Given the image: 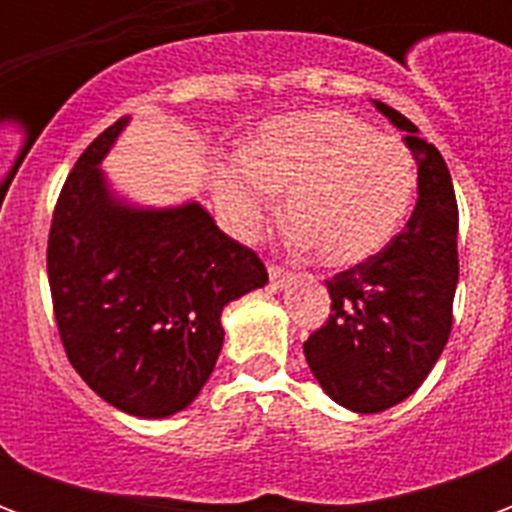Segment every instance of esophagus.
<instances>
[{
	"label": "esophagus",
	"mask_w": 512,
	"mask_h": 512,
	"mask_svg": "<svg viewBox=\"0 0 512 512\" xmlns=\"http://www.w3.org/2000/svg\"><path fill=\"white\" fill-rule=\"evenodd\" d=\"M288 271L282 266H268V282H271V288H282L285 282H288Z\"/></svg>",
	"instance_id": "1"
}]
</instances>
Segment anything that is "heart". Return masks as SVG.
I'll return each instance as SVG.
<instances>
[{"mask_svg": "<svg viewBox=\"0 0 512 512\" xmlns=\"http://www.w3.org/2000/svg\"><path fill=\"white\" fill-rule=\"evenodd\" d=\"M213 189L224 219L244 238L266 227L274 191H288L296 241L326 266L348 268L395 238L414 200L417 161L362 117L318 109L257 128L241 156L216 167Z\"/></svg>", "mask_w": 512, "mask_h": 512, "instance_id": "obj_1", "label": "heart"}]
</instances>
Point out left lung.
Returning <instances> with one entry per match:
<instances>
[{"label": "left lung", "mask_w": 512, "mask_h": 512, "mask_svg": "<svg viewBox=\"0 0 512 512\" xmlns=\"http://www.w3.org/2000/svg\"><path fill=\"white\" fill-rule=\"evenodd\" d=\"M417 161V205L406 227L359 266L326 282L332 315L304 343L312 376L334 403L378 414L414 395L439 362L458 288V202L450 169L419 128L373 101Z\"/></svg>", "instance_id": "left-lung-1"}]
</instances>
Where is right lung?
I'll use <instances>...</instances> for the list:
<instances>
[{
    "label": "right lung",
    "mask_w": 512,
    "mask_h": 512,
    "mask_svg": "<svg viewBox=\"0 0 512 512\" xmlns=\"http://www.w3.org/2000/svg\"><path fill=\"white\" fill-rule=\"evenodd\" d=\"M128 120L95 136L71 169L46 263L73 370L109 406L164 419L211 378L224 307L263 288L268 274L197 200L142 208L117 197L101 161Z\"/></svg>",
    "instance_id": "1"
}]
</instances>
